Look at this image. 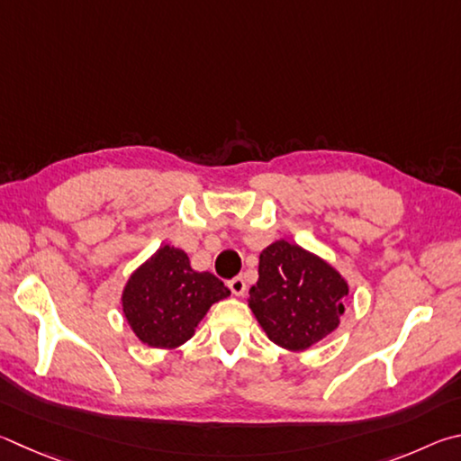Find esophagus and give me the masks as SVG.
<instances>
[{
    "label": "esophagus",
    "mask_w": 461,
    "mask_h": 461,
    "mask_svg": "<svg viewBox=\"0 0 461 461\" xmlns=\"http://www.w3.org/2000/svg\"><path fill=\"white\" fill-rule=\"evenodd\" d=\"M229 289L232 292V295H237V297L245 295V292H247L245 279H243V277H232V279L229 281Z\"/></svg>",
    "instance_id": "34e87169"
}]
</instances>
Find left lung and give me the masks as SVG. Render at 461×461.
Wrapping results in <instances>:
<instances>
[{
    "mask_svg": "<svg viewBox=\"0 0 461 461\" xmlns=\"http://www.w3.org/2000/svg\"><path fill=\"white\" fill-rule=\"evenodd\" d=\"M249 295V308L269 340L300 352L340 324L348 284L318 255L276 240L259 255V281Z\"/></svg>",
    "mask_w": 461,
    "mask_h": 461,
    "instance_id": "obj_1",
    "label": "left lung"
}]
</instances>
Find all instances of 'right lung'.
Segmentation results:
<instances>
[{"label":"right lung","mask_w":461,"mask_h":461,"mask_svg":"<svg viewBox=\"0 0 461 461\" xmlns=\"http://www.w3.org/2000/svg\"><path fill=\"white\" fill-rule=\"evenodd\" d=\"M229 295L212 273L194 271L182 249L164 245L131 273L121 303L143 344L172 350L190 340L210 305Z\"/></svg>","instance_id":"1"}]
</instances>
